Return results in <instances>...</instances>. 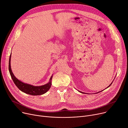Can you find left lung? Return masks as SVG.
<instances>
[{
    "label": "left lung",
    "instance_id": "left-lung-1",
    "mask_svg": "<svg viewBox=\"0 0 128 128\" xmlns=\"http://www.w3.org/2000/svg\"><path fill=\"white\" fill-rule=\"evenodd\" d=\"M112 83H111V84H110V86H108V87H107V88H108V87H109V86H110V85L112 84ZM79 92H80V93H84V92H81V91H79Z\"/></svg>",
    "mask_w": 128,
    "mask_h": 128
}]
</instances>
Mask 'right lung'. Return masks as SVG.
I'll use <instances>...</instances> for the list:
<instances>
[{
  "label": "right lung",
  "instance_id": "1",
  "mask_svg": "<svg viewBox=\"0 0 128 128\" xmlns=\"http://www.w3.org/2000/svg\"><path fill=\"white\" fill-rule=\"evenodd\" d=\"M11 57V54L10 56L9 61V72L13 82H14V84L20 90L26 94H30L32 96H39V95L43 94L46 93L50 89L52 84L51 80L53 76L51 77L50 79V81L48 84H46L43 86H34L29 84L24 83L21 81H20V80H19L18 79L14 76V75H13L11 68V65H10Z\"/></svg>",
  "mask_w": 128,
  "mask_h": 128
}]
</instances>
